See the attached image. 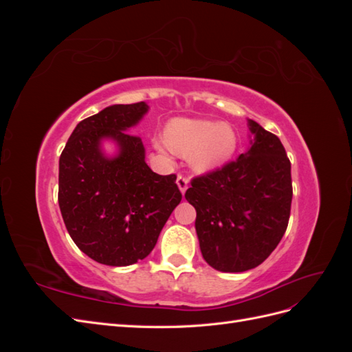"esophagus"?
Returning <instances> with one entry per match:
<instances>
[{
    "instance_id": "obj_1",
    "label": "esophagus",
    "mask_w": 352,
    "mask_h": 352,
    "mask_svg": "<svg viewBox=\"0 0 352 352\" xmlns=\"http://www.w3.org/2000/svg\"><path fill=\"white\" fill-rule=\"evenodd\" d=\"M176 184H177V186H179V189H180V192L185 194V190L188 189L189 179H188L186 176H184V175H179V176H177V180H176Z\"/></svg>"
}]
</instances>
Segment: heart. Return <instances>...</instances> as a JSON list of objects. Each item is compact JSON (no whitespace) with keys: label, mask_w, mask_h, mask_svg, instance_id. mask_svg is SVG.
<instances>
[{"label":"heart","mask_w":352,"mask_h":352,"mask_svg":"<svg viewBox=\"0 0 352 352\" xmlns=\"http://www.w3.org/2000/svg\"><path fill=\"white\" fill-rule=\"evenodd\" d=\"M166 144L179 155H190L198 172L221 166L236 148V135L225 123L210 120L176 119L166 129Z\"/></svg>","instance_id":"1"}]
</instances>
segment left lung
Returning <instances> with one entry per match:
<instances>
[{
  "instance_id": "1",
  "label": "left lung",
  "mask_w": 352,
  "mask_h": 352,
  "mask_svg": "<svg viewBox=\"0 0 352 352\" xmlns=\"http://www.w3.org/2000/svg\"><path fill=\"white\" fill-rule=\"evenodd\" d=\"M248 123L254 133L250 150L194 177L185 194L197 210L202 257L225 273L260 265L278 247L291 216L289 158L278 136Z\"/></svg>"
}]
</instances>
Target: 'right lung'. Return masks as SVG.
Returning a JSON list of instances; mask_svg holds the SVG:
<instances>
[{"label": "right lung", "instance_id": "obj_1", "mask_svg": "<svg viewBox=\"0 0 352 352\" xmlns=\"http://www.w3.org/2000/svg\"><path fill=\"white\" fill-rule=\"evenodd\" d=\"M148 111L141 101L116 104L78 123L60 155L58 206L78 248L105 265H131L155 247L182 199L176 175L154 173L140 136L126 132ZM102 137L121 148L107 159Z\"/></svg>", "mask_w": 352, "mask_h": 352}]
</instances>
